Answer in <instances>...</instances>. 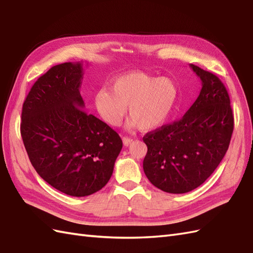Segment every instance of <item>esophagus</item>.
<instances>
[{"mask_svg": "<svg viewBox=\"0 0 253 253\" xmlns=\"http://www.w3.org/2000/svg\"><path fill=\"white\" fill-rule=\"evenodd\" d=\"M132 141H133V140H132L131 138H129V137H124V138H123V143H124L125 146H128L129 144L131 143Z\"/></svg>", "mask_w": 253, "mask_h": 253, "instance_id": "34e87169", "label": "esophagus"}]
</instances>
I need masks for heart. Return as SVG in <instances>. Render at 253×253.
Returning <instances> with one entry per match:
<instances>
[{
    "label": "heart",
    "mask_w": 253,
    "mask_h": 253,
    "mask_svg": "<svg viewBox=\"0 0 253 253\" xmlns=\"http://www.w3.org/2000/svg\"><path fill=\"white\" fill-rule=\"evenodd\" d=\"M178 85L171 78L142 71L127 73L112 81L111 88L102 87L94 96L97 111L103 121L119 126L127 113L129 126L153 130L164 125L175 109Z\"/></svg>",
    "instance_id": "1"
}]
</instances>
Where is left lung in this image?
I'll return each mask as SVG.
<instances>
[{
    "mask_svg": "<svg viewBox=\"0 0 253 253\" xmlns=\"http://www.w3.org/2000/svg\"><path fill=\"white\" fill-rule=\"evenodd\" d=\"M190 67L202 81L197 100L179 121L143 137L145 175L169 193H186L202 185L221 163L234 128L224 84L210 71Z\"/></svg>",
    "mask_w": 253,
    "mask_h": 253,
    "instance_id": "obj_1",
    "label": "left lung"
}]
</instances>
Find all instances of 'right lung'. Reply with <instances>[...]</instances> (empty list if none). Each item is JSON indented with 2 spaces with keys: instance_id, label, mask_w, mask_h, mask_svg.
Masks as SVG:
<instances>
[{
  "instance_id": "right-lung-1",
  "label": "right lung",
  "mask_w": 253,
  "mask_h": 253,
  "mask_svg": "<svg viewBox=\"0 0 253 253\" xmlns=\"http://www.w3.org/2000/svg\"><path fill=\"white\" fill-rule=\"evenodd\" d=\"M82 63L51 67L32 86L20 131L32 166L46 182L71 197L105 187L123 142L105 122L84 111Z\"/></svg>"
}]
</instances>
